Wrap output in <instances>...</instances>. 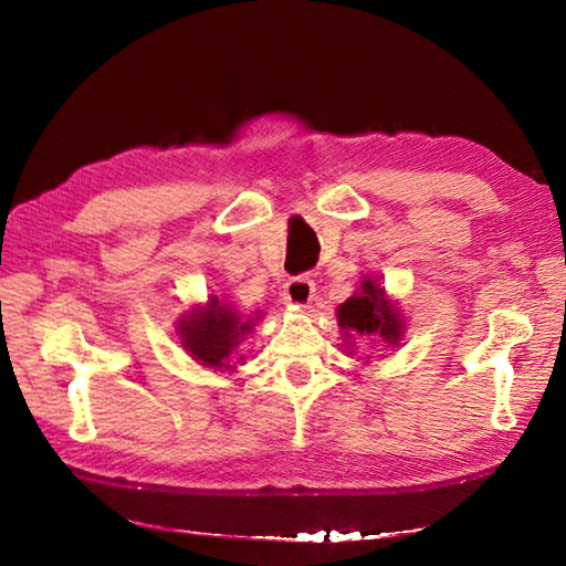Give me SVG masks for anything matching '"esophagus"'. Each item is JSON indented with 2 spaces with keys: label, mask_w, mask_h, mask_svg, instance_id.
<instances>
[{
  "label": "esophagus",
  "mask_w": 566,
  "mask_h": 566,
  "mask_svg": "<svg viewBox=\"0 0 566 566\" xmlns=\"http://www.w3.org/2000/svg\"><path fill=\"white\" fill-rule=\"evenodd\" d=\"M314 292H316V284L311 276L306 274L292 276V280L284 284V302L296 308H306L311 302H314Z\"/></svg>",
  "instance_id": "34e87169"
}]
</instances>
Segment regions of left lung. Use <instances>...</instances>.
I'll use <instances>...</instances> for the list:
<instances>
[{
    "label": "left lung",
    "instance_id": "8db88e82",
    "mask_svg": "<svg viewBox=\"0 0 566 566\" xmlns=\"http://www.w3.org/2000/svg\"><path fill=\"white\" fill-rule=\"evenodd\" d=\"M338 326L345 331H357L367 335H379L387 343H399L401 338V318L391 304L384 298L379 286L365 280L359 286V294L350 296L338 308Z\"/></svg>",
    "mask_w": 566,
    "mask_h": 566
}]
</instances>
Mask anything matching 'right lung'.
I'll return each instance as SVG.
<instances>
[{
    "label": "right lung",
    "instance_id": "add662e5",
    "mask_svg": "<svg viewBox=\"0 0 566 566\" xmlns=\"http://www.w3.org/2000/svg\"><path fill=\"white\" fill-rule=\"evenodd\" d=\"M250 331L252 321H245L235 308L221 304L216 296H211L209 308L182 318V326H179L182 345L191 357L209 367H231L228 363Z\"/></svg>",
    "mask_w": 566,
    "mask_h": 566
}]
</instances>
